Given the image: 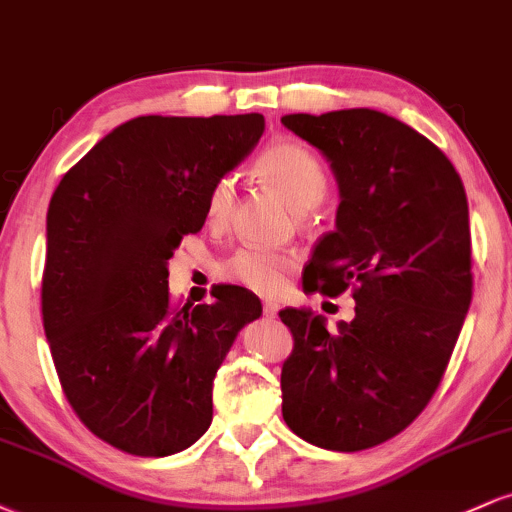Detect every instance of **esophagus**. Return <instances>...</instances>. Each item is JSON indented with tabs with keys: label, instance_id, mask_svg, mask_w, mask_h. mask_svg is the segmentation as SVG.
<instances>
[{
	"label": "esophagus",
	"instance_id": "34e87169",
	"mask_svg": "<svg viewBox=\"0 0 512 512\" xmlns=\"http://www.w3.org/2000/svg\"><path fill=\"white\" fill-rule=\"evenodd\" d=\"M262 313H264V317H276V313H279V303L264 301L262 303Z\"/></svg>",
	"mask_w": 512,
	"mask_h": 512
}]
</instances>
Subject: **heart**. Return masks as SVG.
I'll list each match as a JSON object with an SVG mask.
<instances>
[{"mask_svg":"<svg viewBox=\"0 0 512 512\" xmlns=\"http://www.w3.org/2000/svg\"><path fill=\"white\" fill-rule=\"evenodd\" d=\"M257 175L269 187L289 202L291 209L308 211L322 202L327 192L325 166L315 154L296 142H276L257 158ZM236 202V187L231 178L214 180L207 192V216L211 223H223L231 216ZM298 267V255L293 252L240 250L231 260L223 262L221 276L228 284L240 289L276 296L286 289L289 276Z\"/></svg>","mask_w":512,"mask_h":512,"instance_id":"obj_1","label":"heart"}]
</instances>
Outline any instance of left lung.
Listing matches in <instances>:
<instances>
[{
	"label": "left lung",
	"instance_id": "left-lung-1",
	"mask_svg": "<svg viewBox=\"0 0 512 512\" xmlns=\"http://www.w3.org/2000/svg\"><path fill=\"white\" fill-rule=\"evenodd\" d=\"M330 161L337 228L303 272L305 293L351 291L337 332L308 308L279 317L293 334L281 411L296 436L356 452L402 433L436 395L472 303L464 185L424 134L368 108L284 115Z\"/></svg>",
	"mask_w": 512,
	"mask_h": 512
}]
</instances>
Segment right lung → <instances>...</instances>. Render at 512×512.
Wrapping results in <instances>:
<instances>
[{
	"label": "right lung",
	"instance_id": "obj_1",
	"mask_svg": "<svg viewBox=\"0 0 512 512\" xmlns=\"http://www.w3.org/2000/svg\"><path fill=\"white\" fill-rule=\"evenodd\" d=\"M264 117H134L64 173L48 209L43 327L57 378L93 436L139 457L190 448L255 293L173 305L168 260L202 231L207 192L250 154Z\"/></svg>",
	"mask_w": 512,
	"mask_h": 512
}]
</instances>
